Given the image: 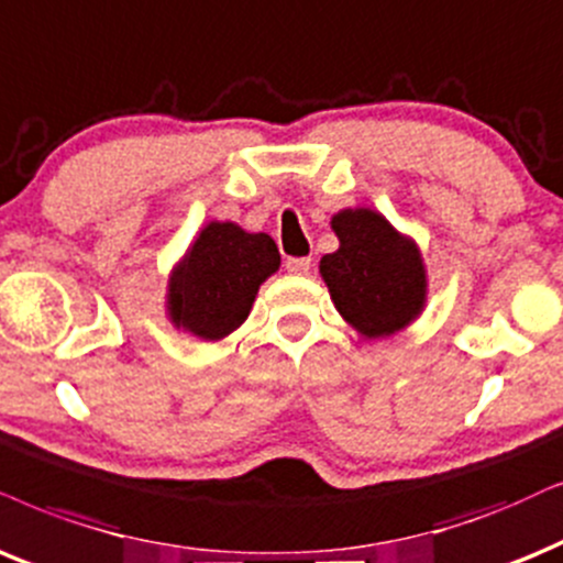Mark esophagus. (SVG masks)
Instances as JSON below:
<instances>
[{
	"label": "esophagus",
	"instance_id": "esophagus-1",
	"mask_svg": "<svg viewBox=\"0 0 563 563\" xmlns=\"http://www.w3.org/2000/svg\"><path fill=\"white\" fill-rule=\"evenodd\" d=\"M286 269L290 275H306L311 269V260L309 257H290L286 262Z\"/></svg>",
	"mask_w": 563,
	"mask_h": 563
}]
</instances>
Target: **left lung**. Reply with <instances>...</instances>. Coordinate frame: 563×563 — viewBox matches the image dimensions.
Here are the masks:
<instances>
[{
  "mask_svg": "<svg viewBox=\"0 0 563 563\" xmlns=\"http://www.w3.org/2000/svg\"><path fill=\"white\" fill-rule=\"evenodd\" d=\"M340 246L319 262L338 314L361 338H393L423 314L429 273L421 246L379 210L343 208L330 220Z\"/></svg>",
  "mask_w": 563,
  "mask_h": 563,
  "instance_id": "1",
  "label": "left lung"
}]
</instances>
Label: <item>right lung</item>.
Listing matches in <instances>:
<instances>
[{"mask_svg": "<svg viewBox=\"0 0 563 563\" xmlns=\"http://www.w3.org/2000/svg\"><path fill=\"white\" fill-rule=\"evenodd\" d=\"M277 269L280 252L267 233L210 220L170 267L168 322L205 343H218L246 322L260 286Z\"/></svg>", "mask_w": 563, "mask_h": 563, "instance_id": "1", "label": "right lung"}]
</instances>
